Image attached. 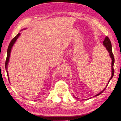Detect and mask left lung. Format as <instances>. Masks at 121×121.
<instances>
[{"instance_id": "left-lung-1", "label": "left lung", "mask_w": 121, "mask_h": 121, "mask_svg": "<svg viewBox=\"0 0 121 121\" xmlns=\"http://www.w3.org/2000/svg\"><path fill=\"white\" fill-rule=\"evenodd\" d=\"M103 43H104V47L106 48L107 50L108 51V52H109V53H110V54H109L110 56V57H111V59H112V65H111L112 75H111V78H110V79H109L108 83V84L109 83V82H110V80H111V79H112V78H113V75H114V68H113V65H114V58L113 54V52H112V45H111V41H110V39H109L108 37L107 36L106 38H105L104 40V42H103ZM108 85L106 86V87H105V88L104 89V90L106 89V88H107V86H108ZM104 90H103V91H102L99 92V93L98 94L96 95L95 96H98V95L101 94L102 92H104Z\"/></svg>"}]
</instances>
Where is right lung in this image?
<instances>
[{
  "mask_svg": "<svg viewBox=\"0 0 121 121\" xmlns=\"http://www.w3.org/2000/svg\"><path fill=\"white\" fill-rule=\"evenodd\" d=\"M20 35V33H18L17 35L15 36L13 38V39L11 40V42H10L8 48V50H7V58H6V62H5V68H6V70L7 71V75H8V80H9V76H8V72L7 71V66H8V63L9 60V58H10V52H11V48L12 47L13 45L15 42V41L17 40V38L19 37V36Z\"/></svg>",
  "mask_w": 121,
  "mask_h": 121,
  "instance_id": "right-lung-1",
  "label": "right lung"
}]
</instances>
